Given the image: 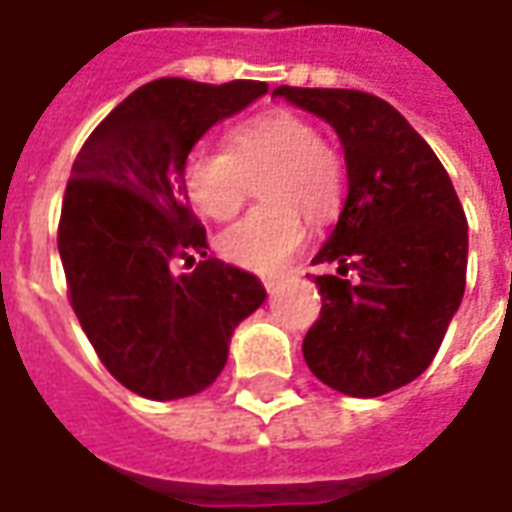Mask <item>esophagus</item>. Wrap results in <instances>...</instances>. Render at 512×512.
Masks as SVG:
<instances>
[{
	"label": "esophagus",
	"mask_w": 512,
	"mask_h": 512,
	"mask_svg": "<svg viewBox=\"0 0 512 512\" xmlns=\"http://www.w3.org/2000/svg\"><path fill=\"white\" fill-rule=\"evenodd\" d=\"M263 285H266V291H274L280 285V277H263Z\"/></svg>",
	"instance_id": "obj_1"
}]
</instances>
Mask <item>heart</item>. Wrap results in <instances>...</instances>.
Masks as SVG:
<instances>
[{"label": "heart", "instance_id": "b5f03b06", "mask_svg": "<svg viewBox=\"0 0 512 512\" xmlns=\"http://www.w3.org/2000/svg\"><path fill=\"white\" fill-rule=\"evenodd\" d=\"M229 145L198 142L184 156V190L201 215L229 221L257 182L260 204L235 227L221 232L218 252L241 269L271 274L300 252L314 221L336 212L344 193L342 156L297 111H266L229 131Z\"/></svg>", "mask_w": 512, "mask_h": 512}]
</instances>
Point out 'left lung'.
Segmentation results:
<instances>
[{"instance_id":"left-lung-1","label":"left lung","mask_w":512,"mask_h":512,"mask_svg":"<svg viewBox=\"0 0 512 512\" xmlns=\"http://www.w3.org/2000/svg\"><path fill=\"white\" fill-rule=\"evenodd\" d=\"M274 95L328 120L344 145L347 201L316 263L322 311L305 333L311 373L353 398L415 381L460 308L468 221L429 142L387 100L356 89L277 86ZM359 271L350 284L346 271Z\"/></svg>"}]
</instances>
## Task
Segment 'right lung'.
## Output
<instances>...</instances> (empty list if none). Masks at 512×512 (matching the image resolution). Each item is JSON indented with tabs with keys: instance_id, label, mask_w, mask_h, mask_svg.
I'll return each mask as SVG.
<instances>
[{
	"instance_id": "add662e5",
	"label": "right lung",
	"mask_w": 512,
	"mask_h": 512,
	"mask_svg": "<svg viewBox=\"0 0 512 512\" xmlns=\"http://www.w3.org/2000/svg\"><path fill=\"white\" fill-rule=\"evenodd\" d=\"M266 92L263 81L145 83L72 165L58 221L66 297L103 367L142 398L210 387L232 330L266 300L255 274L207 255L182 179L204 131ZM182 262L197 269L176 275Z\"/></svg>"
}]
</instances>
